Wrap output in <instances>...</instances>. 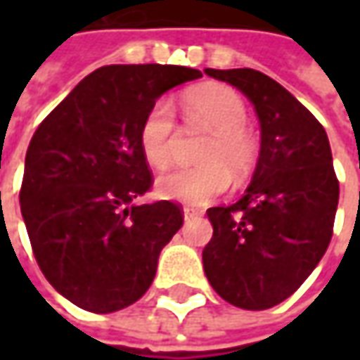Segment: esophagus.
Returning <instances> with one entry per match:
<instances>
[{"label": "esophagus", "instance_id": "esophagus-1", "mask_svg": "<svg viewBox=\"0 0 360 360\" xmlns=\"http://www.w3.org/2000/svg\"><path fill=\"white\" fill-rule=\"evenodd\" d=\"M182 212H184V218H186V220H190V218H196V216L202 214L200 210H196V208H190V206H186Z\"/></svg>", "mask_w": 360, "mask_h": 360}]
</instances>
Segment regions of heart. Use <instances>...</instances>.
Returning a JSON list of instances; mask_svg holds the SVG:
<instances>
[{
    "mask_svg": "<svg viewBox=\"0 0 360 360\" xmlns=\"http://www.w3.org/2000/svg\"><path fill=\"white\" fill-rule=\"evenodd\" d=\"M182 104L188 122L208 128L210 138L204 140L196 156L200 166L160 176L156 190L162 198L198 206L229 190L230 174L240 182L252 172L258 160V142L244 124V100L229 86H196L184 94ZM174 140L172 104L158 100L140 126V150L146 162L156 170H164L172 162Z\"/></svg>",
    "mask_w": 360,
    "mask_h": 360,
    "instance_id": "1",
    "label": "heart"
}]
</instances>
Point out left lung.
I'll return each instance as SVG.
<instances>
[{
    "label": "left lung",
    "mask_w": 360,
    "mask_h": 360,
    "mask_svg": "<svg viewBox=\"0 0 360 360\" xmlns=\"http://www.w3.org/2000/svg\"><path fill=\"white\" fill-rule=\"evenodd\" d=\"M204 74L240 90L260 122V154L240 200L208 208L202 250L208 283L226 302L264 311L309 278L328 248L339 180L325 128L278 82L250 68Z\"/></svg>",
    "instance_id": "8db88e82"
}]
</instances>
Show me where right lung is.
Wrapping results in <instances>:
<instances>
[{
    "mask_svg": "<svg viewBox=\"0 0 360 360\" xmlns=\"http://www.w3.org/2000/svg\"><path fill=\"white\" fill-rule=\"evenodd\" d=\"M184 65H104L39 124L25 154L20 206L48 283L84 311L116 312L150 288L184 216L152 186L140 126L162 94L198 79Z\"/></svg>",
    "mask_w": 360,
    "mask_h": 360,
    "instance_id": "right-lung-1",
    "label": "right lung"
}]
</instances>
